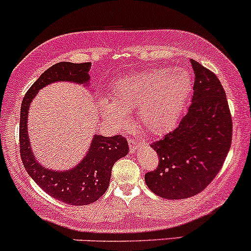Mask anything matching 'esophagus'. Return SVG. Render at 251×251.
<instances>
[{"mask_svg": "<svg viewBox=\"0 0 251 251\" xmlns=\"http://www.w3.org/2000/svg\"><path fill=\"white\" fill-rule=\"evenodd\" d=\"M139 148V142L135 141L134 139H129V149H130V153H135Z\"/></svg>", "mask_w": 251, "mask_h": 251, "instance_id": "1", "label": "esophagus"}]
</instances>
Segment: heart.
I'll list each match as a JSON object with an SVG mask.
<instances>
[{"label": "heart", "mask_w": 251, "mask_h": 251, "mask_svg": "<svg viewBox=\"0 0 251 251\" xmlns=\"http://www.w3.org/2000/svg\"><path fill=\"white\" fill-rule=\"evenodd\" d=\"M192 91V78L185 70H151L118 80L112 102H102V114L114 122H126L128 111H139L143 128L154 135L171 130L178 122Z\"/></svg>", "instance_id": "b5f03b06"}]
</instances>
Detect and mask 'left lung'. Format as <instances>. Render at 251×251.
Instances as JSON below:
<instances>
[{
  "mask_svg": "<svg viewBox=\"0 0 251 251\" xmlns=\"http://www.w3.org/2000/svg\"><path fill=\"white\" fill-rule=\"evenodd\" d=\"M192 103L179 126L151 145L159 165L145 174L151 192L166 199L201 193L216 178L232 140V118L225 91L217 75L198 61Z\"/></svg>",
  "mask_w": 251,
  "mask_h": 251,
  "instance_id": "left-lung-1",
  "label": "left lung"
}]
</instances>
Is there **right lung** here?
<instances>
[{
  "instance_id": "1",
  "label": "right lung",
  "mask_w": 251,
  "mask_h": 251,
  "mask_svg": "<svg viewBox=\"0 0 251 251\" xmlns=\"http://www.w3.org/2000/svg\"><path fill=\"white\" fill-rule=\"evenodd\" d=\"M91 64H73L67 61L54 64L47 69L25 95L20 111V155L25 170L36 184L50 197L70 205H88L100 198L108 190L111 170L118 159L128 154L125 136L111 137L96 135L88 154L73 170L53 172L36 162L27 134L28 108L38 90L59 80L88 83Z\"/></svg>"
}]
</instances>
